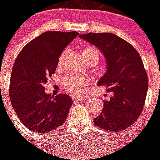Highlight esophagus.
Returning <instances> with one entry per match:
<instances>
[{
	"label": "esophagus",
	"instance_id": "34e87169",
	"mask_svg": "<svg viewBox=\"0 0 160 160\" xmlns=\"http://www.w3.org/2000/svg\"><path fill=\"white\" fill-rule=\"evenodd\" d=\"M86 98V97L83 95H75L73 96V101H81Z\"/></svg>",
	"mask_w": 160,
	"mask_h": 160
}]
</instances>
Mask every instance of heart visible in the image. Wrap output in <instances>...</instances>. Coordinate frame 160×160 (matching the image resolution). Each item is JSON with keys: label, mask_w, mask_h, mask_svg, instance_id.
Listing matches in <instances>:
<instances>
[{"label": "heart", "mask_w": 160, "mask_h": 160, "mask_svg": "<svg viewBox=\"0 0 160 160\" xmlns=\"http://www.w3.org/2000/svg\"><path fill=\"white\" fill-rule=\"evenodd\" d=\"M65 54V52H63L61 54L60 61L62 59L63 56ZM82 56L85 58H93L98 62V58H99V53L98 50L95 47L92 46H86L82 48ZM65 87L70 90V92L78 94V93L82 92V87L87 83V79L85 78L79 77L78 75H72L66 77L65 79Z\"/></svg>", "instance_id": "1"}]
</instances>
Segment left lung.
Returning <instances> with one entry per match:
<instances>
[{"instance_id":"1","label":"left lung","mask_w":160,"mask_h":160,"mask_svg":"<svg viewBox=\"0 0 160 160\" xmlns=\"http://www.w3.org/2000/svg\"><path fill=\"white\" fill-rule=\"evenodd\" d=\"M80 38L97 46L107 60V72L98 82L112 92L103 103L94 123L108 131L120 132L137 120L143 109L148 77L142 58L129 42L110 32H89Z\"/></svg>"}]
</instances>
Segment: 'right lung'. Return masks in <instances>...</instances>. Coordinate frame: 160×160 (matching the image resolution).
<instances>
[{"instance_id": "right-lung-1", "label": "right lung", "mask_w": 160, "mask_h": 160, "mask_svg": "<svg viewBox=\"0 0 160 160\" xmlns=\"http://www.w3.org/2000/svg\"><path fill=\"white\" fill-rule=\"evenodd\" d=\"M78 35L76 31L45 32L29 42L15 60L9 84L11 104L21 122L33 132H51L67 118L71 98L46 94L44 85L54 73L65 48Z\"/></svg>"}]
</instances>
